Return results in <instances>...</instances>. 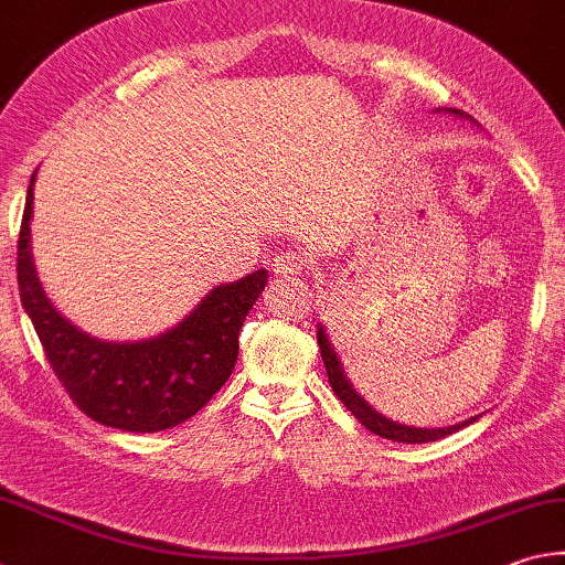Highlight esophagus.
Wrapping results in <instances>:
<instances>
[{
	"instance_id": "esophagus-1",
	"label": "esophagus",
	"mask_w": 565,
	"mask_h": 565,
	"mask_svg": "<svg viewBox=\"0 0 565 565\" xmlns=\"http://www.w3.org/2000/svg\"><path fill=\"white\" fill-rule=\"evenodd\" d=\"M302 268H305V258L292 250L278 253L273 260V273L280 275V278H292V275H297Z\"/></svg>"
}]
</instances>
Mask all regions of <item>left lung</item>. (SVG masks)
I'll return each instance as SVG.
<instances>
[{
    "label": "left lung",
    "mask_w": 565,
    "mask_h": 565,
    "mask_svg": "<svg viewBox=\"0 0 565 565\" xmlns=\"http://www.w3.org/2000/svg\"><path fill=\"white\" fill-rule=\"evenodd\" d=\"M452 113L462 115L457 110H452ZM317 344H319V351H322L327 376H329V383H332V391L337 393V398L344 403V406L351 411V415H354V418L364 425L366 430L381 435V438L396 440V443H433V440L448 438V435H452L460 428H465V425L477 420V415H475V418H467L457 425H448V428H413V425H401L396 420H391V418H386V415H381L371 408L369 403L354 391V386H351L347 374H344V369H342V361H339L332 342L327 339L322 324H319V329H317Z\"/></svg>",
    "instance_id": "8db88e82"
}]
</instances>
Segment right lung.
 <instances>
[{"label": "right lung", "instance_id": "add662e5", "mask_svg": "<svg viewBox=\"0 0 565 565\" xmlns=\"http://www.w3.org/2000/svg\"><path fill=\"white\" fill-rule=\"evenodd\" d=\"M31 174L19 231L17 280L46 359L71 401L103 425L157 433L189 420L228 381L243 319L268 285V270L218 285L177 327L142 342H103L61 317L39 282L31 255Z\"/></svg>", "mask_w": 565, "mask_h": 565}]
</instances>
